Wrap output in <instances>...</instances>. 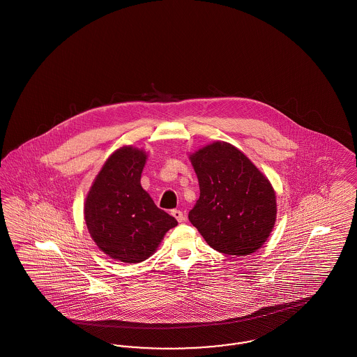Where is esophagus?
Masks as SVG:
<instances>
[{
	"mask_svg": "<svg viewBox=\"0 0 357 357\" xmlns=\"http://www.w3.org/2000/svg\"><path fill=\"white\" fill-rule=\"evenodd\" d=\"M171 215L178 222L185 221V213L181 211V210H176V208L172 210V211H171Z\"/></svg>",
	"mask_w": 357,
	"mask_h": 357,
	"instance_id": "1",
	"label": "esophagus"
}]
</instances>
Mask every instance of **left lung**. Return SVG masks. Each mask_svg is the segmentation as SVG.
Segmentation results:
<instances>
[{
	"label": "left lung",
	"mask_w": 357,
	"mask_h": 357,
	"mask_svg": "<svg viewBox=\"0 0 357 357\" xmlns=\"http://www.w3.org/2000/svg\"><path fill=\"white\" fill-rule=\"evenodd\" d=\"M190 160L199 182V199L188 220L204 241L223 255H252L271 236L275 191L269 179L237 147L214 142Z\"/></svg>",
	"instance_id": "left-lung-1"
}]
</instances>
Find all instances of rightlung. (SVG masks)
I'll return each instance as SVG.
<instances>
[{
  "mask_svg": "<svg viewBox=\"0 0 357 357\" xmlns=\"http://www.w3.org/2000/svg\"><path fill=\"white\" fill-rule=\"evenodd\" d=\"M146 160V151L120 147L108 156L85 198L91 237L102 253L126 264L151 257L165 234L178 225L140 185Z\"/></svg>",
  "mask_w": 357,
  "mask_h": 357,
  "instance_id": "right-lung-1",
  "label": "right lung"
}]
</instances>
